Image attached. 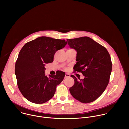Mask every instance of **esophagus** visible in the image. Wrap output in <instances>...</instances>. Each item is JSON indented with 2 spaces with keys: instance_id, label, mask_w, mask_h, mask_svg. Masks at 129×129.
Listing matches in <instances>:
<instances>
[{
  "instance_id": "esophagus-1",
  "label": "esophagus",
  "mask_w": 129,
  "mask_h": 129,
  "mask_svg": "<svg viewBox=\"0 0 129 129\" xmlns=\"http://www.w3.org/2000/svg\"><path fill=\"white\" fill-rule=\"evenodd\" d=\"M70 77V75L68 74V73H66L65 76V78H69Z\"/></svg>"
}]
</instances>
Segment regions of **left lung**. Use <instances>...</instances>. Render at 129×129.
I'll return each mask as SVG.
<instances>
[{
    "label": "left lung",
    "instance_id": "left-lung-1",
    "mask_svg": "<svg viewBox=\"0 0 129 129\" xmlns=\"http://www.w3.org/2000/svg\"><path fill=\"white\" fill-rule=\"evenodd\" d=\"M71 48L77 51L73 72H81L85 76L78 80L74 76L75 84L69 88L72 96L82 103L95 101L104 92L109 84L112 62L107 49L88 37L67 39Z\"/></svg>",
    "mask_w": 129,
    "mask_h": 129
}]
</instances>
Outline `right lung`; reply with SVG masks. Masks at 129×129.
<instances>
[{"instance_id": "1", "label": "right lung", "mask_w": 129, "mask_h": 129, "mask_svg": "<svg viewBox=\"0 0 129 129\" xmlns=\"http://www.w3.org/2000/svg\"><path fill=\"white\" fill-rule=\"evenodd\" d=\"M66 44L65 40L40 37L26 43L21 48L15 72L18 88L28 101L41 104L54 96L65 73L59 70L56 75L47 77L45 75V66L53 62L56 52Z\"/></svg>"}]
</instances>
